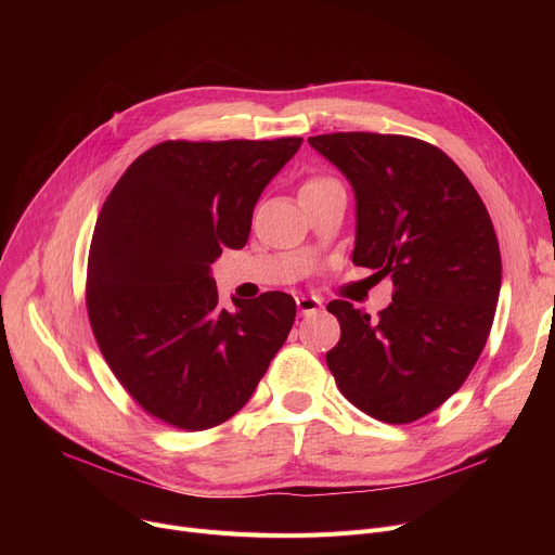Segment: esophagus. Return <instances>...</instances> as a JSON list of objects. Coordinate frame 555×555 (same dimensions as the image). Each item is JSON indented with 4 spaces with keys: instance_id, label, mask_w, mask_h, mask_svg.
<instances>
[{
    "instance_id": "esophagus-1",
    "label": "esophagus",
    "mask_w": 555,
    "mask_h": 555,
    "mask_svg": "<svg viewBox=\"0 0 555 555\" xmlns=\"http://www.w3.org/2000/svg\"><path fill=\"white\" fill-rule=\"evenodd\" d=\"M297 308L301 314H314L322 310V299L314 295H301V297H297Z\"/></svg>"
}]
</instances>
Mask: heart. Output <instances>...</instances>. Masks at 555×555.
<instances>
[{"label": "heart", "mask_w": 555, "mask_h": 555, "mask_svg": "<svg viewBox=\"0 0 555 555\" xmlns=\"http://www.w3.org/2000/svg\"><path fill=\"white\" fill-rule=\"evenodd\" d=\"M331 182H335V180H331V178H310V180H306V182H304L301 191H310V189L326 186V184H331Z\"/></svg>", "instance_id": "b5f03b06"}]
</instances>
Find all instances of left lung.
<instances>
[{
	"label": "left lung",
	"instance_id": "obj_1",
	"mask_svg": "<svg viewBox=\"0 0 555 555\" xmlns=\"http://www.w3.org/2000/svg\"><path fill=\"white\" fill-rule=\"evenodd\" d=\"M308 143L356 191L353 262L393 281L377 319L328 304L341 328L328 369L364 414L414 423L465 383L483 351L502 285L498 233L470 180L427 141L333 132Z\"/></svg>",
	"mask_w": 555,
	"mask_h": 555
}]
</instances>
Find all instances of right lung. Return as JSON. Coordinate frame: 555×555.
Returning a JSON list of instances; mask_svg holds the SVG:
<instances>
[{
    "instance_id": "1",
    "label": "right lung",
    "mask_w": 555,
    "mask_h": 555,
    "mask_svg": "<svg viewBox=\"0 0 555 555\" xmlns=\"http://www.w3.org/2000/svg\"><path fill=\"white\" fill-rule=\"evenodd\" d=\"M301 141H162L107 195L87 317L114 377L153 418L186 431L229 421L287 339L295 299L266 293L224 310L211 262L245 247L256 199Z\"/></svg>"
}]
</instances>
